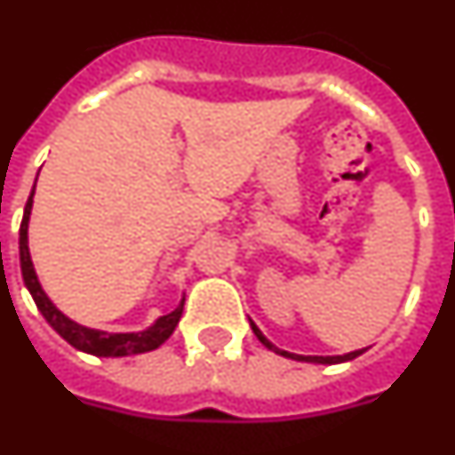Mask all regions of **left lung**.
I'll use <instances>...</instances> for the list:
<instances>
[{"mask_svg":"<svg viewBox=\"0 0 455 455\" xmlns=\"http://www.w3.org/2000/svg\"><path fill=\"white\" fill-rule=\"evenodd\" d=\"M251 331H254V335L259 338V342H261L263 347H268L270 351H275V354H280V356H286V358H293V361H303V363H323V365H335V363H345V361H351V358L361 356L365 349H356V351H349V354H342V356H300V354H291V351H284L280 349V347H275L273 342H270L266 335L259 331V326L254 322H250Z\"/></svg>","mask_w":455,"mask_h":455,"instance_id":"left-lung-1","label":"left lung"}]
</instances>
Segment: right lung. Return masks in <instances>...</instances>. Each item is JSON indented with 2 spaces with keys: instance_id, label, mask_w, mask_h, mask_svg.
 I'll list each match as a JSON object with an SVG mask.
<instances>
[{
  "instance_id": "right-lung-1",
  "label": "right lung",
  "mask_w": 455,
  "mask_h": 455,
  "mask_svg": "<svg viewBox=\"0 0 455 455\" xmlns=\"http://www.w3.org/2000/svg\"><path fill=\"white\" fill-rule=\"evenodd\" d=\"M36 187V185H34ZM32 204H34V189L27 198L25 215H22L20 224V270L22 280H25L27 291L32 293L34 303L39 307V312L44 315V319L55 328L57 333L67 339L68 345L76 347V349L92 354V356H132V354H145V351L156 349L159 345H164L166 339L171 338V333L175 331L178 322L182 316V307H185V299L180 300V305L175 307L169 315L159 316L150 328L145 331H136V333H108V331H97V328H87L76 323L74 319H68L64 312H60L55 307L48 296H45L44 286H41L39 277H36V270H34L32 257H29V245H27V227H29V215H32Z\"/></svg>"
}]
</instances>
